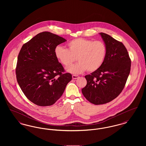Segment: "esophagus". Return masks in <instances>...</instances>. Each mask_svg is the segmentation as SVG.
Returning <instances> with one entry per match:
<instances>
[{"instance_id":"esophagus-1","label":"esophagus","mask_w":146,"mask_h":146,"mask_svg":"<svg viewBox=\"0 0 146 146\" xmlns=\"http://www.w3.org/2000/svg\"><path fill=\"white\" fill-rule=\"evenodd\" d=\"M78 78H79L78 76H76V75H73L72 76V78L73 79H78Z\"/></svg>"}]
</instances>
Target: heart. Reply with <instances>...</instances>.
Segmentation results:
<instances>
[{
  "instance_id": "obj_1",
  "label": "heart",
  "mask_w": 146,
  "mask_h": 146,
  "mask_svg": "<svg viewBox=\"0 0 146 146\" xmlns=\"http://www.w3.org/2000/svg\"><path fill=\"white\" fill-rule=\"evenodd\" d=\"M68 49L58 45L54 54L57 60L68 67L76 60L79 62L67 68V71L78 74L88 70L92 72L102 65L107 55V47L102 41H94L85 38H76L68 42Z\"/></svg>"
}]
</instances>
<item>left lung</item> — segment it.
<instances>
[{
  "label": "left lung",
  "mask_w": 146,
  "mask_h": 146,
  "mask_svg": "<svg viewBox=\"0 0 146 146\" xmlns=\"http://www.w3.org/2000/svg\"><path fill=\"white\" fill-rule=\"evenodd\" d=\"M107 47V55L101 67L85 76L86 85L82 91L93 104L110 102L123 90L130 72L131 59L121 42L110 35L100 33Z\"/></svg>",
  "instance_id": "1"
}]
</instances>
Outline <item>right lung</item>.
<instances>
[{
    "instance_id": "add662e5",
    "label": "right lung",
    "mask_w": 146,
    "mask_h": 146,
    "mask_svg": "<svg viewBox=\"0 0 146 146\" xmlns=\"http://www.w3.org/2000/svg\"><path fill=\"white\" fill-rule=\"evenodd\" d=\"M66 41L49 32L36 35L22 46L17 58V83L29 101L39 106L54 104L61 97L72 74L56 58V47Z\"/></svg>"
}]
</instances>
